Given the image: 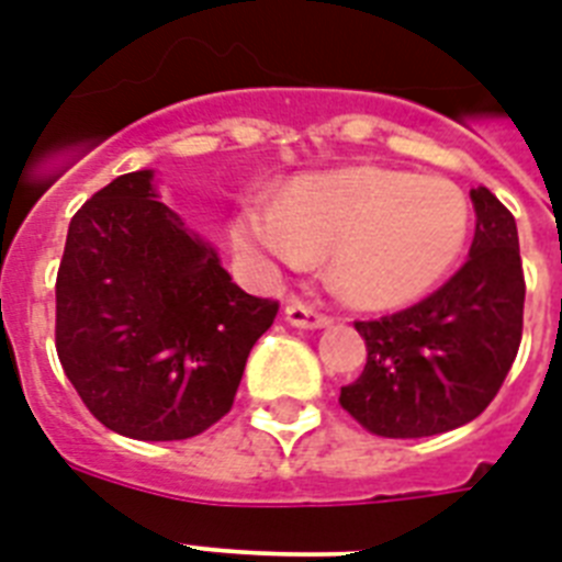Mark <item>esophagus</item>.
<instances>
[{
	"label": "esophagus",
	"mask_w": 562,
	"mask_h": 562,
	"mask_svg": "<svg viewBox=\"0 0 562 562\" xmlns=\"http://www.w3.org/2000/svg\"><path fill=\"white\" fill-rule=\"evenodd\" d=\"M285 321L296 328H323L331 323L326 314L312 308V305L300 303V300H291V303L285 305Z\"/></svg>",
	"instance_id": "34e87169"
}]
</instances>
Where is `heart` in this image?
Segmentation results:
<instances>
[{
    "label": "heart",
    "instance_id": "heart-1",
    "mask_svg": "<svg viewBox=\"0 0 562 562\" xmlns=\"http://www.w3.org/2000/svg\"><path fill=\"white\" fill-rule=\"evenodd\" d=\"M471 210L453 181L390 167H349L296 178L268 204H241L236 250L259 271L303 268L328 250V271L363 308L407 305L456 266Z\"/></svg>",
    "mask_w": 562,
    "mask_h": 562
}]
</instances>
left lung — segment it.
Instances as JSON below:
<instances>
[{
    "label": "left lung",
    "instance_id": "left-lung-1",
    "mask_svg": "<svg viewBox=\"0 0 562 562\" xmlns=\"http://www.w3.org/2000/svg\"><path fill=\"white\" fill-rule=\"evenodd\" d=\"M471 257L439 291L381 321H358L367 367L340 407L384 439H424L473 422L496 398L522 340L526 277L517 222L487 187L471 190Z\"/></svg>",
    "mask_w": 562,
    "mask_h": 562
}]
</instances>
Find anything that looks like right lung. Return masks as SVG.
Wrapping results in <instances>:
<instances>
[{"mask_svg": "<svg viewBox=\"0 0 562 562\" xmlns=\"http://www.w3.org/2000/svg\"><path fill=\"white\" fill-rule=\"evenodd\" d=\"M277 312L158 199L153 170L117 176L68 225L57 355L89 413L121 436L178 441L213 427Z\"/></svg>", "mask_w": 562, "mask_h": 562, "instance_id": "add662e5", "label": "right lung"}]
</instances>
